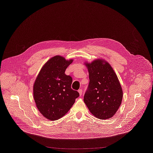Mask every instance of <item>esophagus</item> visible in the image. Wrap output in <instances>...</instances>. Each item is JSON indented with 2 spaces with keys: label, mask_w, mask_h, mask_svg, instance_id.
<instances>
[{
  "label": "esophagus",
  "mask_w": 153,
  "mask_h": 153,
  "mask_svg": "<svg viewBox=\"0 0 153 153\" xmlns=\"http://www.w3.org/2000/svg\"><path fill=\"white\" fill-rule=\"evenodd\" d=\"M78 92H79V93L80 94V96H82V89H79L78 90Z\"/></svg>",
  "instance_id": "1"
}]
</instances>
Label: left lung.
<instances>
[{"instance_id":"8db88e82","label":"left lung","mask_w":153,"mask_h":153,"mask_svg":"<svg viewBox=\"0 0 153 153\" xmlns=\"http://www.w3.org/2000/svg\"><path fill=\"white\" fill-rule=\"evenodd\" d=\"M89 83L83 100L91 113L100 120L112 118L119 109L123 89L111 65L103 59L85 64Z\"/></svg>"}]
</instances>
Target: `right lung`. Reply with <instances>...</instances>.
<instances>
[{"label": "right lung", "instance_id": "obj_1", "mask_svg": "<svg viewBox=\"0 0 153 153\" xmlns=\"http://www.w3.org/2000/svg\"><path fill=\"white\" fill-rule=\"evenodd\" d=\"M61 56L50 58L42 67L33 85V98L37 109L47 119L57 120L70 109L79 96L73 90V79L65 74L73 62Z\"/></svg>", "mask_w": 153, "mask_h": 153}]
</instances>
